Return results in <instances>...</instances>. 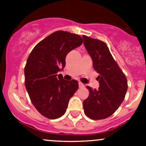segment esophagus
<instances>
[{
    "label": "esophagus",
    "instance_id": "34e87169",
    "mask_svg": "<svg viewBox=\"0 0 146 146\" xmlns=\"http://www.w3.org/2000/svg\"><path fill=\"white\" fill-rule=\"evenodd\" d=\"M78 85H79V88H84V87H85L84 84L82 83V82H79Z\"/></svg>",
    "mask_w": 146,
    "mask_h": 146
}]
</instances>
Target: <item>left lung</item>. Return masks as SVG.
I'll return each instance as SVG.
<instances>
[{
	"label": "left lung",
	"instance_id": "obj_1",
	"mask_svg": "<svg viewBox=\"0 0 146 146\" xmlns=\"http://www.w3.org/2000/svg\"><path fill=\"white\" fill-rule=\"evenodd\" d=\"M84 45L99 73L98 90L87 86L89 96L83 101L84 112L89 118L99 120L114 114L123 101L127 80L104 42L83 35Z\"/></svg>",
	"mask_w": 146,
	"mask_h": 146
}]
</instances>
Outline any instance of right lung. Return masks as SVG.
I'll return each instance as SVG.
<instances>
[{"mask_svg":"<svg viewBox=\"0 0 146 146\" xmlns=\"http://www.w3.org/2000/svg\"><path fill=\"white\" fill-rule=\"evenodd\" d=\"M82 43L79 35L56 31L39 42L28 57L25 88L33 105L46 118L64 115L69 100L78 88L77 80H66L57 73L64 68L66 55Z\"/></svg>","mask_w":146,"mask_h":146,"instance_id":"obj_1","label":"right lung"}]
</instances>
